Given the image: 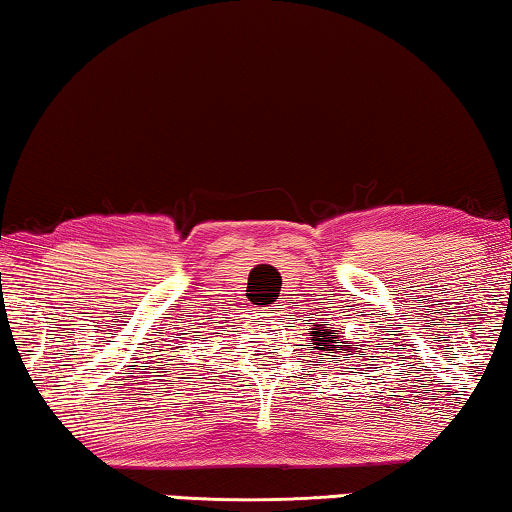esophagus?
Listing matches in <instances>:
<instances>
[{
  "label": "esophagus",
  "mask_w": 512,
  "mask_h": 512,
  "mask_svg": "<svg viewBox=\"0 0 512 512\" xmlns=\"http://www.w3.org/2000/svg\"><path fill=\"white\" fill-rule=\"evenodd\" d=\"M283 304H271V306H266V308H259V318H266V320H283V315H285V311H283Z\"/></svg>",
  "instance_id": "obj_1"
}]
</instances>
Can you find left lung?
Instances as JSON below:
<instances>
[{"label": "left lung", "instance_id": "8db88e82", "mask_svg": "<svg viewBox=\"0 0 512 512\" xmlns=\"http://www.w3.org/2000/svg\"><path fill=\"white\" fill-rule=\"evenodd\" d=\"M338 329H334V325L331 327H327V325H315V331H311V341H313V345L318 350H331V352H338V345L336 343H341V336L336 334ZM369 345H371V341H369ZM383 348V343H376V345H371L369 350H380ZM348 350V348H345ZM350 352V350H348ZM359 352H362V348L359 350H355V355H359ZM331 359H336V355H329Z\"/></svg>", "mask_w": 512, "mask_h": 512}]
</instances>
